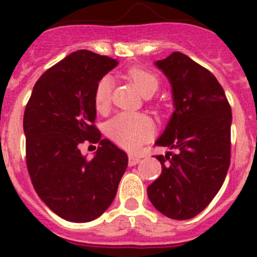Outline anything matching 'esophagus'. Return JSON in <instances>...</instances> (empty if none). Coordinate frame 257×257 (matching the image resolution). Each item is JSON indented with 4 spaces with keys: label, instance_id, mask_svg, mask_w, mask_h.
Wrapping results in <instances>:
<instances>
[{
    "label": "esophagus",
    "instance_id": "34e87169",
    "mask_svg": "<svg viewBox=\"0 0 257 257\" xmlns=\"http://www.w3.org/2000/svg\"><path fill=\"white\" fill-rule=\"evenodd\" d=\"M140 162V157L138 156H128V166H135Z\"/></svg>",
    "mask_w": 257,
    "mask_h": 257
}]
</instances>
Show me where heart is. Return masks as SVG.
I'll return each instance as SVG.
<instances>
[{"label":"heart","mask_w":257,"mask_h":257,"mask_svg":"<svg viewBox=\"0 0 257 257\" xmlns=\"http://www.w3.org/2000/svg\"><path fill=\"white\" fill-rule=\"evenodd\" d=\"M135 86L144 96L153 95L160 86V81L148 70L133 68L128 72ZM113 88V78L104 76L97 82L95 88V105L97 109H105L110 103ZM109 138L127 151L139 149L145 142H148L154 134V123L152 118L143 113L123 112L115 115L106 124Z\"/></svg>","instance_id":"b5f03b06"}]
</instances>
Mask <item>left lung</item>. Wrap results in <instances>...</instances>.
Instances as JSON below:
<instances>
[{
    "mask_svg": "<svg viewBox=\"0 0 257 257\" xmlns=\"http://www.w3.org/2000/svg\"><path fill=\"white\" fill-rule=\"evenodd\" d=\"M169 79L174 112L156 145L175 149L156 158L162 174L148 187L165 216L188 220L205 210L230 163L231 109L211 72L176 51L154 63Z\"/></svg>",
    "mask_w": 257,
    "mask_h": 257,
    "instance_id": "left-lung-1",
    "label": "left lung"
}]
</instances>
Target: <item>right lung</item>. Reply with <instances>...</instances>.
<instances>
[{
    "mask_svg": "<svg viewBox=\"0 0 257 257\" xmlns=\"http://www.w3.org/2000/svg\"><path fill=\"white\" fill-rule=\"evenodd\" d=\"M117 59L78 50L47 69L26 106L27 167L45 205L61 219L87 222L99 217L117 194L127 154L101 139L94 126L95 88ZM85 140L99 144L92 160L79 151Z\"/></svg>",
    "mask_w": 257,
    "mask_h": 257,
    "instance_id": "1",
    "label": "right lung"
}]
</instances>
